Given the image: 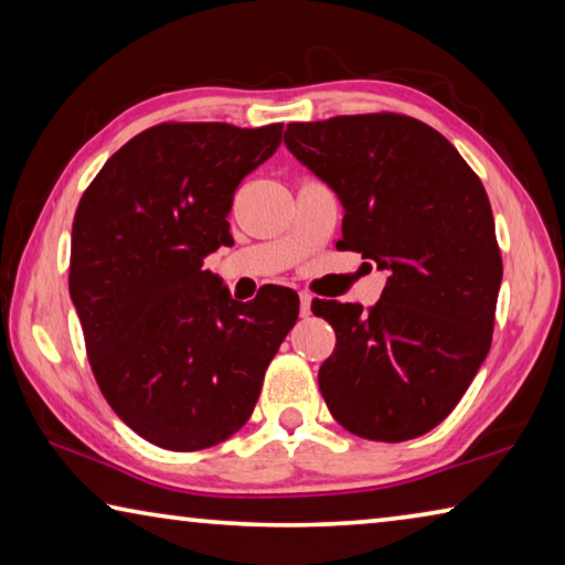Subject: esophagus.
<instances>
[{"label": "esophagus", "mask_w": 565, "mask_h": 565, "mask_svg": "<svg viewBox=\"0 0 565 565\" xmlns=\"http://www.w3.org/2000/svg\"><path fill=\"white\" fill-rule=\"evenodd\" d=\"M299 301H301V306H299L301 317H303V319L311 317V296H309V294H299Z\"/></svg>", "instance_id": "34e87169"}]
</instances>
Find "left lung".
<instances>
[{
	"mask_svg": "<svg viewBox=\"0 0 565 565\" xmlns=\"http://www.w3.org/2000/svg\"><path fill=\"white\" fill-rule=\"evenodd\" d=\"M284 145L339 196V244L388 276L371 309L311 306L337 331L321 396L369 441L424 436L491 349L503 264L481 179L451 141L401 114L289 124Z\"/></svg>",
	"mask_w": 565,
	"mask_h": 565,
	"instance_id": "1",
	"label": "left lung"
}]
</instances>
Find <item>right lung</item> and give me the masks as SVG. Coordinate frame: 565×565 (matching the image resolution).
Instances as JSON below:
<instances>
[{
	"instance_id": "1",
	"label": "right lung",
	"mask_w": 565,
	"mask_h": 565,
	"mask_svg": "<svg viewBox=\"0 0 565 565\" xmlns=\"http://www.w3.org/2000/svg\"><path fill=\"white\" fill-rule=\"evenodd\" d=\"M284 124H159L84 191L70 294L94 379L124 424L169 451L242 428L299 317V296L232 299L204 259L232 242L234 191L281 145Z\"/></svg>"
}]
</instances>
